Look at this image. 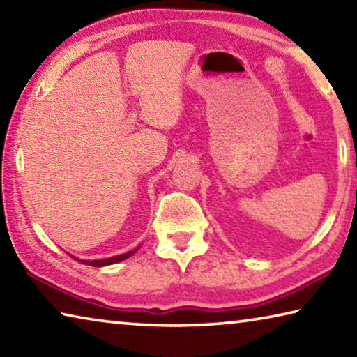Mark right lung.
<instances>
[{
	"label": "right lung",
	"instance_id": "1",
	"mask_svg": "<svg viewBox=\"0 0 357 357\" xmlns=\"http://www.w3.org/2000/svg\"><path fill=\"white\" fill-rule=\"evenodd\" d=\"M140 249V247H137L135 250H132V252H128V253H123V255H116V257H112V258H105V259H80V258H77V257H72L75 259V261H80L82 264H88V266H94V268H102V266H108V264H114V263H119V261H123V259H126V258H129V257H132L134 255V253Z\"/></svg>",
	"mask_w": 357,
	"mask_h": 357
}]
</instances>
